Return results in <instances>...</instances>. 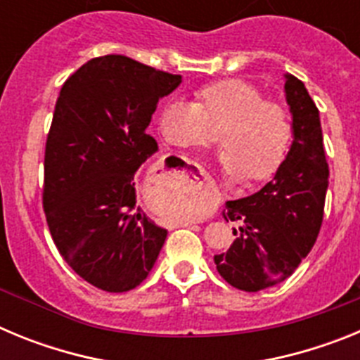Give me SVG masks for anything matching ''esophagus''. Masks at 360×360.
<instances>
[{
  "label": "esophagus",
  "mask_w": 360,
  "mask_h": 360,
  "mask_svg": "<svg viewBox=\"0 0 360 360\" xmlns=\"http://www.w3.org/2000/svg\"><path fill=\"white\" fill-rule=\"evenodd\" d=\"M184 225H191V224H189V221H187V224H184Z\"/></svg>",
  "instance_id": "obj_1"
}]
</instances>
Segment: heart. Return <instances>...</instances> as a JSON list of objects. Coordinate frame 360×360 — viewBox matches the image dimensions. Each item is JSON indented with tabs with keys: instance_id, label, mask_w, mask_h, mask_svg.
Wrapping results in <instances>:
<instances>
[{
	"instance_id": "obj_1",
	"label": "heart",
	"mask_w": 360,
	"mask_h": 360,
	"mask_svg": "<svg viewBox=\"0 0 360 360\" xmlns=\"http://www.w3.org/2000/svg\"><path fill=\"white\" fill-rule=\"evenodd\" d=\"M200 103L184 97L167 98L158 113V129L167 144L198 148L221 130L219 155L229 176L259 182L274 176L287 160L294 124L287 108L265 101L250 82L227 79L203 86Z\"/></svg>"
}]
</instances>
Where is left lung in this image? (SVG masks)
<instances>
[{
	"mask_svg": "<svg viewBox=\"0 0 360 360\" xmlns=\"http://www.w3.org/2000/svg\"><path fill=\"white\" fill-rule=\"evenodd\" d=\"M294 141L287 160L262 189L225 203L224 218L240 221L227 252L216 254L219 276L245 292H259L294 274L319 234L328 189L319 110L297 77L285 75Z\"/></svg>",
	"mask_w": 360,
	"mask_h": 360,
	"instance_id": "8db88e82",
	"label": "left lung"
}]
</instances>
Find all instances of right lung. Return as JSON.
Instances as JSON below:
<instances>
[{
    "mask_svg": "<svg viewBox=\"0 0 360 360\" xmlns=\"http://www.w3.org/2000/svg\"><path fill=\"white\" fill-rule=\"evenodd\" d=\"M180 82L126 56H103L70 75L57 98L43 209L65 262L101 290L139 287L167 238L136 205L133 176L158 151L146 129Z\"/></svg>",
    "mask_w": 360,
    "mask_h": 360,
    "instance_id": "1",
    "label": "right lung"
}]
</instances>
